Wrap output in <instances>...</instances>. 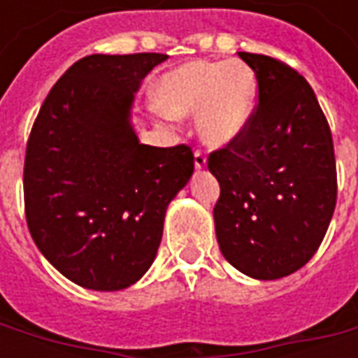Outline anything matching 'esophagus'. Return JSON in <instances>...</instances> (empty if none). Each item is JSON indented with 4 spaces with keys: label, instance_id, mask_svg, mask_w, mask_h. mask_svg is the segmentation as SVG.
<instances>
[{
    "label": "esophagus",
    "instance_id": "esophagus-1",
    "mask_svg": "<svg viewBox=\"0 0 358 358\" xmlns=\"http://www.w3.org/2000/svg\"><path fill=\"white\" fill-rule=\"evenodd\" d=\"M194 157H195V169H199V171H201V169L207 166V157H205V153H203L201 149H195Z\"/></svg>",
    "mask_w": 358,
    "mask_h": 358
}]
</instances>
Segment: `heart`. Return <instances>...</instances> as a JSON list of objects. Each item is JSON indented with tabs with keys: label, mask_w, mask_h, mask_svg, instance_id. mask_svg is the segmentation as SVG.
<instances>
[{
	"label": "heart",
	"mask_w": 358,
	"mask_h": 358,
	"mask_svg": "<svg viewBox=\"0 0 358 358\" xmlns=\"http://www.w3.org/2000/svg\"><path fill=\"white\" fill-rule=\"evenodd\" d=\"M157 97L171 117L199 113L201 140L220 148L248 128L255 110L257 78L241 61H189L164 76Z\"/></svg>",
	"instance_id": "heart-1"
}]
</instances>
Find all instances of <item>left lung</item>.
Returning <instances> with one entry per match:
<instances>
[{
	"label": "left lung",
	"mask_w": 358,
	"mask_h": 358,
	"mask_svg": "<svg viewBox=\"0 0 358 358\" xmlns=\"http://www.w3.org/2000/svg\"><path fill=\"white\" fill-rule=\"evenodd\" d=\"M259 97L240 138L209 155L220 184L215 228L234 268L257 280L293 274L320 248L338 197L328 120L315 92L278 59L238 53Z\"/></svg>",
	"instance_id": "obj_1"
}]
</instances>
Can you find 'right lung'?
<instances>
[{
	"label": "right lung",
	"mask_w": 358,
	"mask_h": 358,
	"mask_svg": "<svg viewBox=\"0 0 358 358\" xmlns=\"http://www.w3.org/2000/svg\"><path fill=\"white\" fill-rule=\"evenodd\" d=\"M163 53L88 55L45 97L24 157V213L42 255L74 284L117 292L153 264L164 213L194 174L189 145L140 143L134 94Z\"/></svg>",
	"instance_id": "add662e5"
}]
</instances>
